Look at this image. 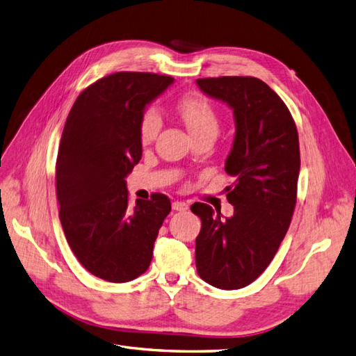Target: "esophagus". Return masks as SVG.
I'll list each match as a JSON object with an SVG mask.
<instances>
[{
	"mask_svg": "<svg viewBox=\"0 0 356 356\" xmlns=\"http://www.w3.org/2000/svg\"><path fill=\"white\" fill-rule=\"evenodd\" d=\"M172 209H175V211H177V212H185L189 209V204L185 203V202H175V203H172Z\"/></svg>",
	"mask_w": 356,
	"mask_h": 356,
	"instance_id": "1",
	"label": "esophagus"
}]
</instances>
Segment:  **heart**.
Segmentation results:
<instances>
[{"instance_id":"heart-1","label":"heart","mask_w":356,"mask_h":356,"mask_svg":"<svg viewBox=\"0 0 356 356\" xmlns=\"http://www.w3.org/2000/svg\"><path fill=\"white\" fill-rule=\"evenodd\" d=\"M177 111L184 118L191 135L213 132L218 134L220 129V117L216 109L203 95H188L177 102ZM162 127V118L159 111L154 106L145 108L138 123V135L143 144H150L156 138Z\"/></svg>"}]
</instances>
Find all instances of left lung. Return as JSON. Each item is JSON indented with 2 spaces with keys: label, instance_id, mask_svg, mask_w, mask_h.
Listing matches in <instances>:
<instances>
[{
  "label": "left lung",
  "instance_id": "obj_1",
  "mask_svg": "<svg viewBox=\"0 0 356 356\" xmlns=\"http://www.w3.org/2000/svg\"><path fill=\"white\" fill-rule=\"evenodd\" d=\"M197 86L233 109L236 134L225 161L234 213L222 218L209 204L191 206L202 220L195 265L211 286L236 290L261 275L289 230L300 168L298 131L286 104L259 78H202Z\"/></svg>",
  "mask_w": 356,
  "mask_h": 356
}]
</instances>
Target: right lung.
Instances as JSON below:
<instances>
[{
	"instance_id": "right-lung-1",
	"label": "right lung",
	"mask_w": 356,
	"mask_h": 356,
	"mask_svg": "<svg viewBox=\"0 0 356 356\" xmlns=\"http://www.w3.org/2000/svg\"><path fill=\"white\" fill-rule=\"evenodd\" d=\"M172 81L143 72L108 75L78 96L63 129L56 168L63 232L81 265L109 282L147 270L171 211L163 194L131 207L124 179L143 154L138 123L145 105Z\"/></svg>"
}]
</instances>
